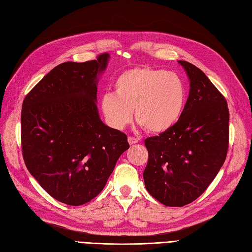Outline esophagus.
<instances>
[{
	"mask_svg": "<svg viewBox=\"0 0 252 252\" xmlns=\"http://www.w3.org/2000/svg\"><path fill=\"white\" fill-rule=\"evenodd\" d=\"M127 142H129L130 145H134V144L138 143V140L135 137H133V136H129V137H127Z\"/></svg>",
	"mask_w": 252,
	"mask_h": 252,
	"instance_id": "34e87169",
	"label": "esophagus"
}]
</instances>
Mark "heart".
<instances>
[{
  "instance_id": "heart-1",
  "label": "heart",
  "mask_w": 252,
  "mask_h": 252,
  "mask_svg": "<svg viewBox=\"0 0 252 252\" xmlns=\"http://www.w3.org/2000/svg\"><path fill=\"white\" fill-rule=\"evenodd\" d=\"M115 94H105L100 108L110 126L117 130L135 120L146 131L162 133L183 115L187 90L178 73L146 66L122 71L114 82Z\"/></svg>"
}]
</instances>
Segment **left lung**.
<instances>
[{
  "mask_svg": "<svg viewBox=\"0 0 252 252\" xmlns=\"http://www.w3.org/2000/svg\"><path fill=\"white\" fill-rule=\"evenodd\" d=\"M189 79V95L180 120L145 140L147 191L169 207L197 199L215 180L228 148L227 103L210 80L190 63L179 61Z\"/></svg>",
  "mask_w": 252,
  "mask_h": 252,
  "instance_id": "left-lung-1",
  "label": "left lung"
}]
</instances>
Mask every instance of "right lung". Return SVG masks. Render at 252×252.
I'll return each mask as SVG.
<instances>
[{
	"mask_svg": "<svg viewBox=\"0 0 252 252\" xmlns=\"http://www.w3.org/2000/svg\"><path fill=\"white\" fill-rule=\"evenodd\" d=\"M109 54L66 62L27 94L21 109L26 167L56 200L81 206L103 190L117 160L130 147L125 133L100 120L96 93Z\"/></svg>",
	"mask_w": 252,
	"mask_h": 252,
	"instance_id": "obj_1",
	"label": "right lung"
}]
</instances>
